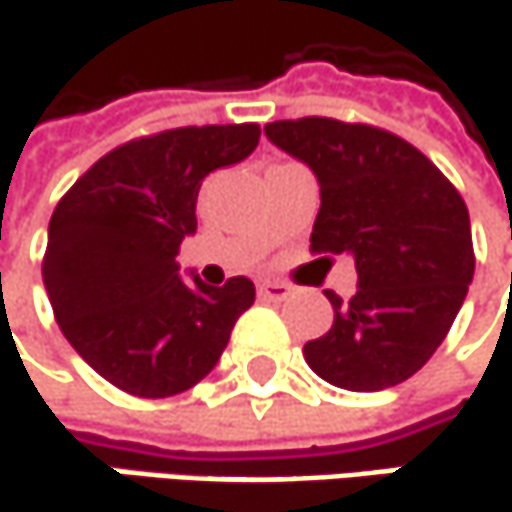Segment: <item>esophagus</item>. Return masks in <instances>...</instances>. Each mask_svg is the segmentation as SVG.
<instances>
[{"label": "esophagus", "mask_w": 512, "mask_h": 512, "mask_svg": "<svg viewBox=\"0 0 512 512\" xmlns=\"http://www.w3.org/2000/svg\"><path fill=\"white\" fill-rule=\"evenodd\" d=\"M293 290L284 284V281H260L257 284V296L260 299H269V302H284Z\"/></svg>", "instance_id": "34e87169"}]
</instances>
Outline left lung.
I'll return each instance as SVG.
<instances>
[{"instance_id": "obj_1", "label": "left lung", "mask_w": 512, "mask_h": 512, "mask_svg": "<svg viewBox=\"0 0 512 512\" xmlns=\"http://www.w3.org/2000/svg\"><path fill=\"white\" fill-rule=\"evenodd\" d=\"M266 137L319 181L310 249L351 255L357 293L334 307L328 334L304 343L307 366L351 393L387 390L440 349L475 275L469 210L416 146L384 128L304 117Z\"/></svg>"}]
</instances>
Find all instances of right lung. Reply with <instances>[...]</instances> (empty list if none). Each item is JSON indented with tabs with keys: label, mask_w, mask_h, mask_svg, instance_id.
Returning <instances> with one entry per match:
<instances>
[{
	"label": "right lung",
	"mask_w": 512,
	"mask_h": 512,
	"mask_svg": "<svg viewBox=\"0 0 512 512\" xmlns=\"http://www.w3.org/2000/svg\"><path fill=\"white\" fill-rule=\"evenodd\" d=\"M255 122L187 125L131 140L93 163L49 222L43 284L70 346L105 381L140 398L196 387L255 302L243 275L208 287L178 275L196 234L199 187L249 158Z\"/></svg>",
	"instance_id": "1"
}]
</instances>
